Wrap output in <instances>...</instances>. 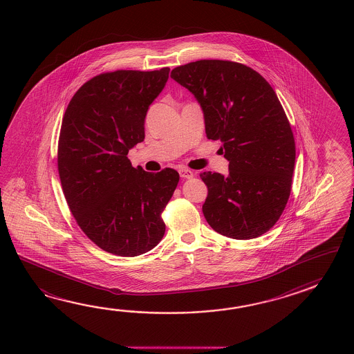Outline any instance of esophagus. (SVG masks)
Wrapping results in <instances>:
<instances>
[{"instance_id": "1", "label": "esophagus", "mask_w": 354, "mask_h": 354, "mask_svg": "<svg viewBox=\"0 0 354 354\" xmlns=\"http://www.w3.org/2000/svg\"><path fill=\"white\" fill-rule=\"evenodd\" d=\"M178 172H180V176L182 178H192L195 176L194 171H191L188 168H180Z\"/></svg>"}]
</instances>
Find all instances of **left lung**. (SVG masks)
Instances as JSON below:
<instances>
[{"label": "left lung", "mask_w": 354, "mask_h": 354, "mask_svg": "<svg viewBox=\"0 0 354 354\" xmlns=\"http://www.w3.org/2000/svg\"><path fill=\"white\" fill-rule=\"evenodd\" d=\"M171 77L198 101L206 136L223 143L229 174L203 172L209 225L227 238H258L286 207L294 174L295 139L271 84L230 60L203 59L174 68Z\"/></svg>", "instance_id": "obj_1"}]
</instances>
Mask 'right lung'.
<instances>
[{"mask_svg":"<svg viewBox=\"0 0 354 354\" xmlns=\"http://www.w3.org/2000/svg\"><path fill=\"white\" fill-rule=\"evenodd\" d=\"M169 68L115 71L83 84L69 101L58 142L63 194L77 224L97 247L140 256L162 241V212L180 174L134 168L128 153L144 140L149 105L166 86Z\"/></svg>","mask_w":354,"mask_h":354,"instance_id":"right-lung-1","label":"right lung"}]
</instances>
